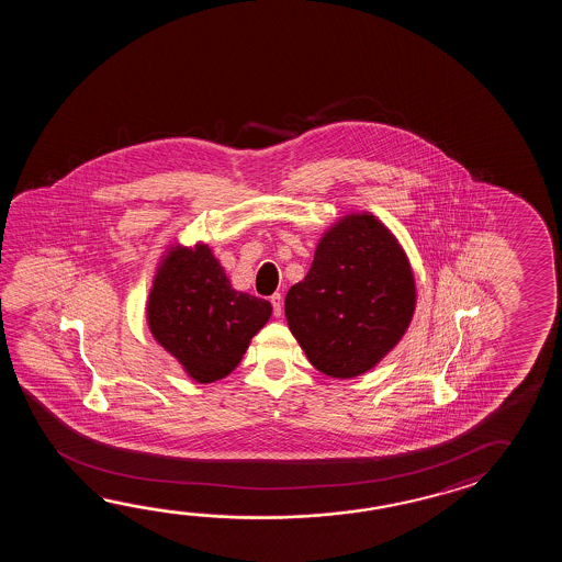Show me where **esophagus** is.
<instances>
[{
	"label": "esophagus",
	"mask_w": 562,
	"mask_h": 562,
	"mask_svg": "<svg viewBox=\"0 0 562 562\" xmlns=\"http://www.w3.org/2000/svg\"><path fill=\"white\" fill-rule=\"evenodd\" d=\"M271 305H273V313L279 317L283 313V297H281V293L271 295Z\"/></svg>",
	"instance_id": "esophagus-1"
}]
</instances>
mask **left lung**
I'll list each match as a JSON object with an SVG mask.
<instances>
[{"label":"left lung","mask_w":562,"mask_h":562,"mask_svg":"<svg viewBox=\"0 0 562 562\" xmlns=\"http://www.w3.org/2000/svg\"><path fill=\"white\" fill-rule=\"evenodd\" d=\"M414 307L406 255L371 215L346 216L325 233L310 273L285 297L291 334L337 380L371 370L406 334Z\"/></svg>","instance_id":"8db88e82"}]
</instances>
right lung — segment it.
I'll use <instances>...</instances> for the list:
<instances>
[{
	"label": "right lung",
	"mask_w": 562,
	"mask_h": 562,
	"mask_svg": "<svg viewBox=\"0 0 562 562\" xmlns=\"http://www.w3.org/2000/svg\"><path fill=\"white\" fill-rule=\"evenodd\" d=\"M271 311L269 301L231 286L209 247H177L158 269L148 325L192 380L211 383L239 366Z\"/></svg>",
	"instance_id": "add662e5"
}]
</instances>
